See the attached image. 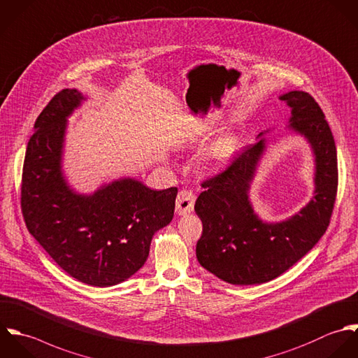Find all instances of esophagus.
I'll return each instance as SVG.
<instances>
[{"instance_id":"esophagus-1","label":"esophagus","mask_w":358,"mask_h":358,"mask_svg":"<svg viewBox=\"0 0 358 358\" xmlns=\"http://www.w3.org/2000/svg\"><path fill=\"white\" fill-rule=\"evenodd\" d=\"M196 197L190 190H180L176 197V213L179 215L189 214L194 210Z\"/></svg>"}]
</instances>
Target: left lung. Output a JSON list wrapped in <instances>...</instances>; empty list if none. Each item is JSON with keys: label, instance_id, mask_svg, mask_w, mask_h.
Returning a JSON list of instances; mask_svg holds the SVG:
<instances>
[{"label": "left lung", "instance_id": "8db88e82", "mask_svg": "<svg viewBox=\"0 0 358 358\" xmlns=\"http://www.w3.org/2000/svg\"><path fill=\"white\" fill-rule=\"evenodd\" d=\"M290 110V129L303 134L315 155V196L292 218L262 222L248 200L250 183L265 138L245 147L215 176L204 180L194 211L203 222L196 255L201 266L232 285H258L293 266L329 227L338 193V155L331 127L306 92L279 97ZM259 133L258 136H261Z\"/></svg>", "mask_w": 358, "mask_h": 358}]
</instances>
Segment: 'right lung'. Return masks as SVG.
Instances as JSON below:
<instances>
[{"label": "right lung", "instance_id": "1", "mask_svg": "<svg viewBox=\"0 0 358 358\" xmlns=\"http://www.w3.org/2000/svg\"><path fill=\"white\" fill-rule=\"evenodd\" d=\"M82 100L78 90L64 89L38 115L26 148L20 206L29 232L65 272L106 287L144 265L154 234L173 218L178 189L151 190L124 178L90 196L71 190L61 158L66 118Z\"/></svg>", "mask_w": 358, "mask_h": 358}]
</instances>
